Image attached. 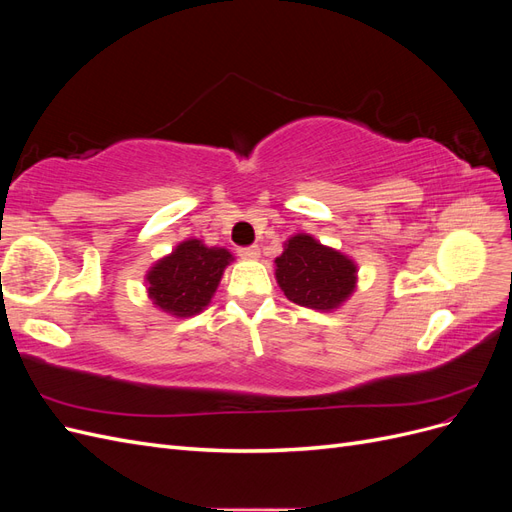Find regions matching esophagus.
<instances>
[{"instance_id": "34e87169", "label": "esophagus", "mask_w": 512, "mask_h": 512, "mask_svg": "<svg viewBox=\"0 0 512 512\" xmlns=\"http://www.w3.org/2000/svg\"><path fill=\"white\" fill-rule=\"evenodd\" d=\"M239 256H241V258H245V260H258V258H260V250H258V245L241 247V250H239Z\"/></svg>"}]
</instances>
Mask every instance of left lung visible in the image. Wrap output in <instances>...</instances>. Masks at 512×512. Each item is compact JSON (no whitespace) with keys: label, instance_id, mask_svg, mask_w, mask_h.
I'll return each instance as SVG.
<instances>
[{"label":"left lung","instance_id":"obj_1","mask_svg":"<svg viewBox=\"0 0 512 512\" xmlns=\"http://www.w3.org/2000/svg\"><path fill=\"white\" fill-rule=\"evenodd\" d=\"M275 280L288 301L316 312H335L356 290L359 267L348 254L297 232L275 258Z\"/></svg>","mask_w":512,"mask_h":512}]
</instances>
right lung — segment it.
Wrapping results in <instances>:
<instances>
[{
  "label": "right lung",
  "mask_w": 512,
  "mask_h": 512,
  "mask_svg": "<svg viewBox=\"0 0 512 512\" xmlns=\"http://www.w3.org/2000/svg\"><path fill=\"white\" fill-rule=\"evenodd\" d=\"M232 260L235 256L226 247H209L203 239H185L149 267L145 275L147 297L168 316L192 318L209 307Z\"/></svg>",
  "instance_id": "add662e5"
}]
</instances>
